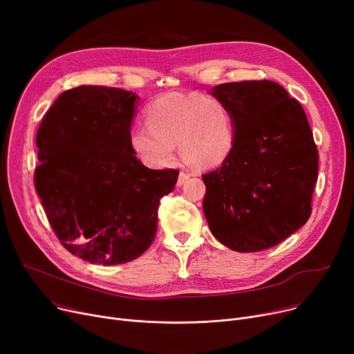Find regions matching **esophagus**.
Wrapping results in <instances>:
<instances>
[{
	"instance_id": "obj_1",
	"label": "esophagus",
	"mask_w": 354,
	"mask_h": 354,
	"mask_svg": "<svg viewBox=\"0 0 354 354\" xmlns=\"http://www.w3.org/2000/svg\"><path fill=\"white\" fill-rule=\"evenodd\" d=\"M189 179V175L188 174H185V172H180L179 174V176H178V182H176V185L178 187H182V185L187 182Z\"/></svg>"
}]
</instances>
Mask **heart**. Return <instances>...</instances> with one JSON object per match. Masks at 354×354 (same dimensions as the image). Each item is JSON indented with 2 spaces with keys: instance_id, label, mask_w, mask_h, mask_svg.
<instances>
[{
  "instance_id": "1",
  "label": "heart",
  "mask_w": 354,
  "mask_h": 354,
  "mask_svg": "<svg viewBox=\"0 0 354 354\" xmlns=\"http://www.w3.org/2000/svg\"><path fill=\"white\" fill-rule=\"evenodd\" d=\"M147 124H138L129 145L152 169L169 166L178 143L180 158L195 169L221 166L235 146V124L228 107L201 93H165L146 107Z\"/></svg>"
}]
</instances>
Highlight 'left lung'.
<instances>
[{"label":"left lung","mask_w":354,"mask_h":354,"mask_svg":"<svg viewBox=\"0 0 354 354\" xmlns=\"http://www.w3.org/2000/svg\"><path fill=\"white\" fill-rule=\"evenodd\" d=\"M211 95L231 111L235 146L221 167L202 175L209 230L238 252L271 248L311 215L319 151L307 116L270 80L218 84Z\"/></svg>","instance_id":"left-lung-1"}]
</instances>
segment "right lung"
<instances>
[{"label": "right lung", "instance_id": "1", "mask_svg": "<svg viewBox=\"0 0 354 354\" xmlns=\"http://www.w3.org/2000/svg\"><path fill=\"white\" fill-rule=\"evenodd\" d=\"M138 100L123 88H70L37 132L35 191L62 245L91 264H124L151 247L160 198L178 180V171L149 169L130 147Z\"/></svg>", "mask_w": 354, "mask_h": 354}]
</instances>
